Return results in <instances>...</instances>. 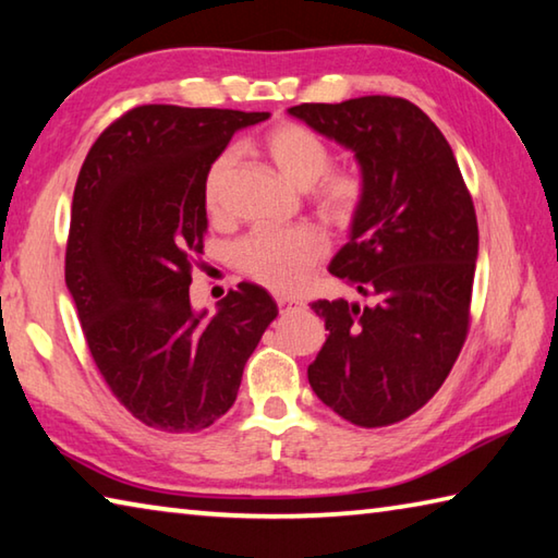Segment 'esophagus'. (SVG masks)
<instances>
[{"mask_svg": "<svg viewBox=\"0 0 558 558\" xmlns=\"http://www.w3.org/2000/svg\"><path fill=\"white\" fill-rule=\"evenodd\" d=\"M305 302L302 300H295V298H278V307L282 310V313H288V310H300Z\"/></svg>", "mask_w": 558, "mask_h": 558, "instance_id": "1", "label": "esophagus"}]
</instances>
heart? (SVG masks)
<instances>
[{
    "instance_id": "b5f03b06",
    "label": "heart",
    "mask_w": 558,
    "mask_h": 558,
    "mask_svg": "<svg viewBox=\"0 0 558 558\" xmlns=\"http://www.w3.org/2000/svg\"><path fill=\"white\" fill-rule=\"evenodd\" d=\"M266 153L280 174L295 186H313L325 216L347 221L362 202L364 184L354 172L329 169L332 153L323 137L298 122H282L266 135ZM235 167V149H226L214 159L204 179V202L211 214H221L223 192ZM323 233L310 226L295 229H256L235 245V263L260 286L276 292H295L313 276L325 258Z\"/></svg>"
}]
</instances>
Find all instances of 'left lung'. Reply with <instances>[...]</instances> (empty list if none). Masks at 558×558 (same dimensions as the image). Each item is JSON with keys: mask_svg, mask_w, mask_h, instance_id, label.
I'll use <instances>...</instances> for the list:
<instances>
[{"mask_svg": "<svg viewBox=\"0 0 558 558\" xmlns=\"http://www.w3.org/2000/svg\"><path fill=\"white\" fill-rule=\"evenodd\" d=\"M288 112L352 149L364 184L329 272L372 302H313L329 335L307 379L344 421L391 426L433 399L465 344L475 206L448 140L411 100L364 96Z\"/></svg>", "mask_w": 558, "mask_h": 558, "instance_id": "8db88e82", "label": "left lung"}]
</instances>
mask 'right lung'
<instances>
[{
	"mask_svg": "<svg viewBox=\"0 0 558 558\" xmlns=\"http://www.w3.org/2000/svg\"><path fill=\"white\" fill-rule=\"evenodd\" d=\"M270 112L140 106L102 132L75 182L65 288L102 379L145 426L196 433L231 409L278 305L239 282L216 313L189 300L204 253V179L233 132Z\"/></svg>",
	"mask_w": 558,
	"mask_h": 558,
	"instance_id": "1",
	"label": "right lung"
}]
</instances>
